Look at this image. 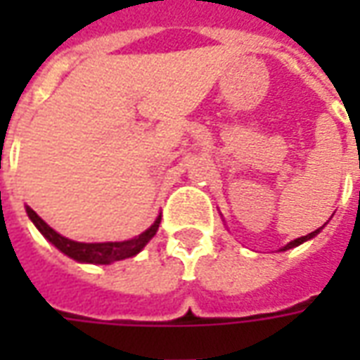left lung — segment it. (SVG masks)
Wrapping results in <instances>:
<instances>
[{"label": "left lung", "mask_w": 360, "mask_h": 360, "mask_svg": "<svg viewBox=\"0 0 360 360\" xmlns=\"http://www.w3.org/2000/svg\"><path fill=\"white\" fill-rule=\"evenodd\" d=\"M322 227H324V226H322ZM322 227H318L316 231H312V233L304 235V237H299V239H295V241L287 243L285 247H283V249H281V250H289V249H293V247H299V245H301V243L309 241V239H312V237H316V235L320 233V229H322Z\"/></svg>", "instance_id": "1"}]
</instances>
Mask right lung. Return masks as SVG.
I'll return each mask as SVG.
<instances>
[{
	"label": "right lung",
	"instance_id": "add662e5",
	"mask_svg": "<svg viewBox=\"0 0 360 360\" xmlns=\"http://www.w3.org/2000/svg\"><path fill=\"white\" fill-rule=\"evenodd\" d=\"M28 218L32 219V224L38 227V231L48 239V241L58 247L63 255H67L69 258H73L77 262H89V264H111V262H117V260H125V258H131L134 255H139L146 243L156 235L158 227H160V221H162V216H158L156 221L152 226L141 233L139 237H134L131 241H121V243H79L71 241L63 235H59L58 231H53L46 221H44L38 214H36L32 208L27 206Z\"/></svg>",
	"mask_w": 360,
	"mask_h": 360
}]
</instances>
